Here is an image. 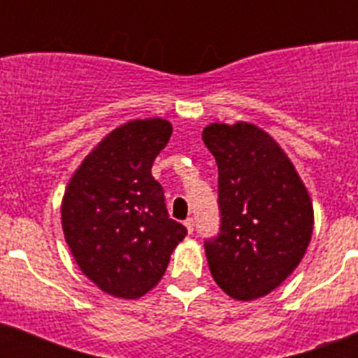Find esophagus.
<instances>
[{"label":"esophagus","instance_id":"esophagus-1","mask_svg":"<svg viewBox=\"0 0 358 358\" xmlns=\"http://www.w3.org/2000/svg\"><path fill=\"white\" fill-rule=\"evenodd\" d=\"M185 226H186V229H188V233H194V218L189 217V218H186L185 220Z\"/></svg>","mask_w":358,"mask_h":358}]
</instances>
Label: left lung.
<instances>
[{
    "mask_svg": "<svg viewBox=\"0 0 358 358\" xmlns=\"http://www.w3.org/2000/svg\"><path fill=\"white\" fill-rule=\"evenodd\" d=\"M202 140L218 166L220 233L204 242L211 276L231 297L256 299L305 256L312 201L285 152L260 127L211 123Z\"/></svg>",
    "mask_w": 358,
    "mask_h": 358,
    "instance_id": "left-lung-1",
    "label": "left lung"
}]
</instances>
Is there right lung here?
<instances>
[{
	"mask_svg": "<svg viewBox=\"0 0 358 358\" xmlns=\"http://www.w3.org/2000/svg\"><path fill=\"white\" fill-rule=\"evenodd\" d=\"M172 125L132 120L107 134L73 173L62 229L73 258L110 296L138 299L159 283L186 227L169 217L152 164Z\"/></svg>",
	"mask_w": 358,
	"mask_h": 358,
	"instance_id": "obj_1",
	"label": "right lung"
}]
</instances>
